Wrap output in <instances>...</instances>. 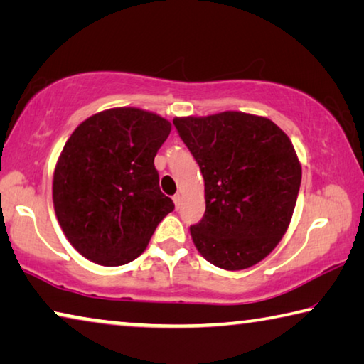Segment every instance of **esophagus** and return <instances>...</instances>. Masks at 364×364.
Here are the masks:
<instances>
[{
  "label": "esophagus",
  "instance_id": "obj_1",
  "mask_svg": "<svg viewBox=\"0 0 364 364\" xmlns=\"http://www.w3.org/2000/svg\"><path fill=\"white\" fill-rule=\"evenodd\" d=\"M173 202H175V207L180 208V207H181V202H183L181 194H175V196H173Z\"/></svg>",
  "mask_w": 364,
  "mask_h": 364
}]
</instances>
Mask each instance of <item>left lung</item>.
I'll list each match as a JSON object with an SVG mask.
<instances>
[{
  "label": "left lung",
  "instance_id": "8db88e82",
  "mask_svg": "<svg viewBox=\"0 0 364 364\" xmlns=\"http://www.w3.org/2000/svg\"><path fill=\"white\" fill-rule=\"evenodd\" d=\"M204 176L205 213L191 236L207 262L249 268L284 236L297 202L301 167L287 134L244 112L175 119Z\"/></svg>",
  "mask_w": 364,
  "mask_h": 364
}]
</instances>
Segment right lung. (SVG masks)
Wrapping results in <instances>:
<instances>
[{
	"label": "right lung",
	"mask_w": 364,
	"mask_h": 364,
	"mask_svg": "<svg viewBox=\"0 0 364 364\" xmlns=\"http://www.w3.org/2000/svg\"><path fill=\"white\" fill-rule=\"evenodd\" d=\"M168 120L134 107L110 109L83 123L54 170V210L65 237L88 260L119 267L143 254L175 204L154 167Z\"/></svg>",
	"instance_id": "right-lung-1"
}]
</instances>
